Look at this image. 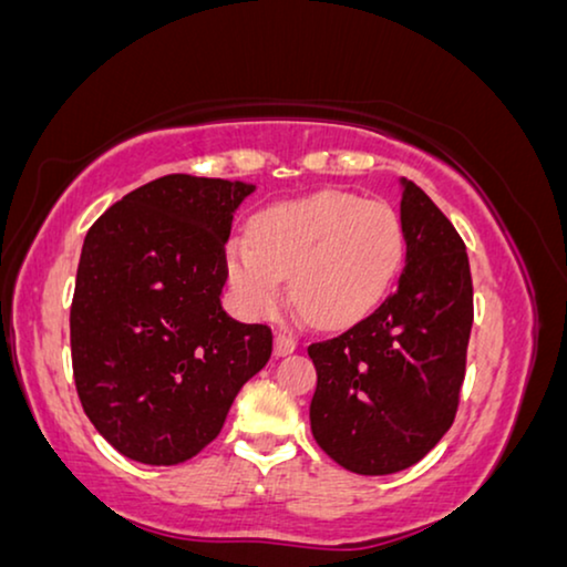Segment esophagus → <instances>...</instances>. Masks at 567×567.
<instances>
[{"mask_svg":"<svg viewBox=\"0 0 567 567\" xmlns=\"http://www.w3.org/2000/svg\"><path fill=\"white\" fill-rule=\"evenodd\" d=\"M298 349V338L292 331H277L275 333V357H287Z\"/></svg>","mask_w":567,"mask_h":567,"instance_id":"1","label":"esophagus"}]
</instances>
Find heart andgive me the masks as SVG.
<instances>
[{"label":"heart","mask_w":567,"mask_h":567,"mask_svg":"<svg viewBox=\"0 0 567 567\" xmlns=\"http://www.w3.org/2000/svg\"><path fill=\"white\" fill-rule=\"evenodd\" d=\"M402 257L404 229L390 203L323 190L257 214L251 241L226 244V277L249 316H275L290 277L312 323L346 326L384 298Z\"/></svg>","instance_id":"heart-1"}]
</instances>
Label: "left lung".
I'll return each mask as SVG.
<instances>
[{
	"mask_svg": "<svg viewBox=\"0 0 567 567\" xmlns=\"http://www.w3.org/2000/svg\"><path fill=\"white\" fill-rule=\"evenodd\" d=\"M408 257L396 290L341 336L308 346L318 371L310 430L326 455L386 476L433 451L458 412L473 323L466 244L402 177Z\"/></svg>",
	"mask_w": 567,
	"mask_h": 567,
	"instance_id": "left-lung-1",
	"label": "left lung"
}]
</instances>
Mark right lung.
<instances>
[{
    "mask_svg": "<svg viewBox=\"0 0 567 567\" xmlns=\"http://www.w3.org/2000/svg\"><path fill=\"white\" fill-rule=\"evenodd\" d=\"M251 190L221 177H157L106 208L83 239L71 302L75 392L126 458H193L269 361V326L221 308L224 244Z\"/></svg>",
    "mask_w": 567,
    "mask_h": 567,
    "instance_id": "right-lung-1",
    "label": "right lung"
}]
</instances>
